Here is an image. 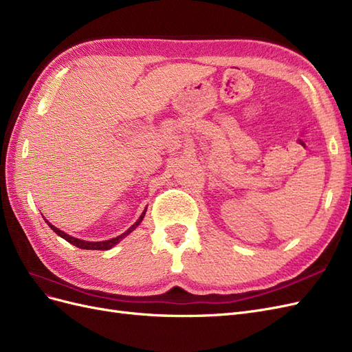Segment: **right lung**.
Returning a JSON list of instances; mask_svg holds the SVG:
<instances>
[{"label": "right lung", "mask_w": 352, "mask_h": 352, "mask_svg": "<svg viewBox=\"0 0 352 352\" xmlns=\"http://www.w3.org/2000/svg\"><path fill=\"white\" fill-rule=\"evenodd\" d=\"M145 211H146V210H145ZM145 211L142 212V216L140 217V220H138L129 230L124 232L123 235L117 236V238H113V239H109V241H101V242H88V241H82V239H78V238H73V236L67 235V233H65L63 230L57 229L56 226H52L50 221H47V223H48V226H50L52 230H54L58 236H61L63 239H66L67 242H70L72 245H74V247H78V248H80V250H101V251H104V250L113 248L117 242H120V239H123L126 235H129V233L142 221V219H144V216H145Z\"/></svg>", "instance_id": "right-lung-1"}]
</instances>
